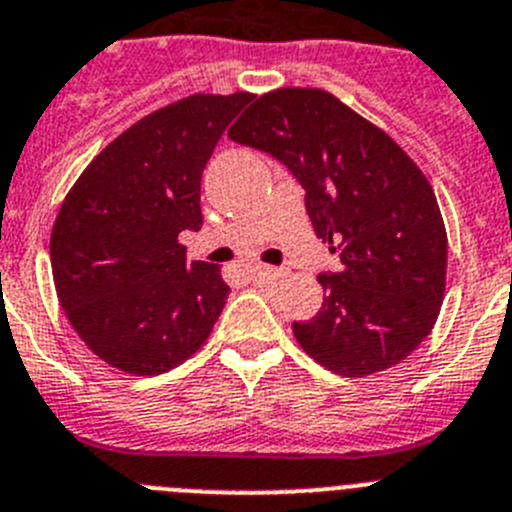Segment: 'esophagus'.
Segmentation results:
<instances>
[{
	"mask_svg": "<svg viewBox=\"0 0 512 512\" xmlns=\"http://www.w3.org/2000/svg\"><path fill=\"white\" fill-rule=\"evenodd\" d=\"M285 270H280V267H267V265H260L255 267V278L260 280H283L285 278Z\"/></svg>",
	"mask_w": 512,
	"mask_h": 512,
	"instance_id": "obj_1",
	"label": "esophagus"
}]
</instances>
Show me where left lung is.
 Segmentation results:
<instances>
[{"label": "left lung", "mask_w": 512, "mask_h": 512, "mask_svg": "<svg viewBox=\"0 0 512 512\" xmlns=\"http://www.w3.org/2000/svg\"><path fill=\"white\" fill-rule=\"evenodd\" d=\"M229 137L296 176L316 237L339 257L324 303L293 334L326 370L365 377L398 365L431 334L444 301L446 229L434 188L380 127L321 89H278Z\"/></svg>", "instance_id": "1"}]
</instances>
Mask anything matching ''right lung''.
Wrapping results in <instances>:
<instances>
[{"instance_id":"add662e5","label":"right lung","mask_w":512,"mask_h":512,"mask_svg":"<svg viewBox=\"0 0 512 512\" xmlns=\"http://www.w3.org/2000/svg\"><path fill=\"white\" fill-rule=\"evenodd\" d=\"M252 94H193L109 142L63 201L50 265L86 347L130 375H160L209 339L229 296L211 262L186 260L199 232L201 176Z\"/></svg>"}]
</instances>
